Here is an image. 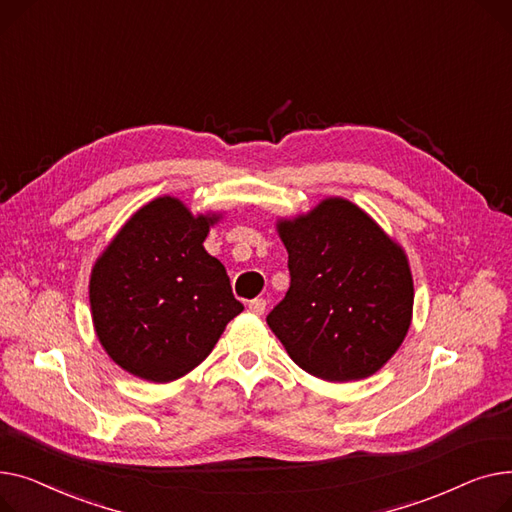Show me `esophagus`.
<instances>
[{"mask_svg": "<svg viewBox=\"0 0 512 512\" xmlns=\"http://www.w3.org/2000/svg\"><path fill=\"white\" fill-rule=\"evenodd\" d=\"M254 314H264V310H266V299H262V297H256V299H252L250 302V306H248Z\"/></svg>", "mask_w": 512, "mask_h": 512, "instance_id": "obj_1", "label": "esophagus"}]
</instances>
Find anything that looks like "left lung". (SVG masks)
<instances>
[{
    "label": "left lung",
    "instance_id": "8db88e82",
    "mask_svg": "<svg viewBox=\"0 0 512 512\" xmlns=\"http://www.w3.org/2000/svg\"><path fill=\"white\" fill-rule=\"evenodd\" d=\"M291 285L266 316L293 362L326 382L364 380L397 353L413 318L405 250L364 208L328 196L277 219Z\"/></svg>",
    "mask_w": 512,
    "mask_h": 512
}]
</instances>
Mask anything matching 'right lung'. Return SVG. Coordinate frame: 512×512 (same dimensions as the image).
<instances>
[{"label":"right lung","mask_w":512,"mask_h":512,"mask_svg":"<svg viewBox=\"0 0 512 512\" xmlns=\"http://www.w3.org/2000/svg\"><path fill=\"white\" fill-rule=\"evenodd\" d=\"M223 213H198L175 196L140 206L90 270V316L113 362L146 382H173L213 351L244 306L227 270L204 250Z\"/></svg>","instance_id":"add662e5"}]
</instances>
